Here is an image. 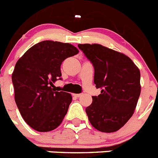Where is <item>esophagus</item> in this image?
<instances>
[{
    "mask_svg": "<svg viewBox=\"0 0 158 158\" xmlns=\"http://www.w3.org/2000/svg\"><path fill=\"white\" fill-rule=\"evenodd\" d=\"M81 96V94H73V96H74V97H76V98H78V97H80Z\"/></svg>",
    "mask_w": 158,
    "mask_h": 158,
    "instance_id": "obj_1",
    "label": "esophagus"
}]
</instances>
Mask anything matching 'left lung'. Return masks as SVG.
Here are the masks:
<instances>
[{"mask_svg": "<svg viewBox=\"0 0 158 158\" xmlns=\"http://www.w3.org/2000/svg\"><path fill=\"white\" fill-rule=\"evenodd\" d=\"M78 47L93 63L94 83L101 89L86 107L89 122L101 132L117 131L134 114L141 93L140 71L129 57L100 44Z\"/></svg>", "mask_w": 158, "mask_h": 158, "instance_id": "1", "label": "left lung"}]
</instances>
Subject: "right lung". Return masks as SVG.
<instances>
[{
    "label": "right lung",
    "mask_w": 158,
    "mask_h": 158,
    "mask_svg": "<svg viewBox=\"0 0 158 158\" xmlns=\"http://www.w3.org/2000/svg\"><path fill=\"white\" fill-rule=\"evenodd\" d=\"M78 52L69 43L46 40L16 62L12 75L15 101L23 120L35 131L47 132L62 123L72 96L54 90L53 83L62 79V62Z\"/></svg>",
    "instance_id": "obj_1"
}]
</instances>
